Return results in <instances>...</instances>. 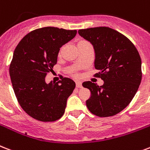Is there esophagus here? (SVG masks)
I'll return each mask as SVG.
<instances>
[{"mask_svg":"<svg viewBox=\"0 0 150 150\" xmlns=\"http://www.w3.org/2000/svg\"><path fill=\"white\" fill-rule=\"evenodd\" d=\"M76 87L77 88H82V83H80V82H76Z\"/></svg>","mask_w":150,"mask_h":150,"instance_id":"esophagus-1","label":"esophagus"}]
</instances>
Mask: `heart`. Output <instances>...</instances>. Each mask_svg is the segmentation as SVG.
<instances>
[{"label": "heart", "mask_w": 150, "mask_h": 150, "mask_svg": "<svg viewBox=\"0 0 150 150\" xmlns=\"http://www.w3.org/2000/svg\"><path fill=\"white\" fill-rule=\"evenodd\" d=\"M83 42H84V41H82V42H80L79 43H83ZM60 54H61V50H60V52H59V55H60ZM72 74L74 75H75V76H78V75H79V74H78V73L76 72V71H73Z\"/></svg>", "instance_id": "obj_1"}]
</instances>
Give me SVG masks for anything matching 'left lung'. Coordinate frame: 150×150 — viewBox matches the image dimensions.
Here are the masks:
<instances>
[{
    "mask_svg": "<svg viewBox=\"0 0 150 150\" xmlns=\"http://www.w3.org/2000/svg\"><path fill=\"white\" fill-rule=\"evenodd\" d=\"M79 34L93 45L94 76L104 81L99 86L90 81L83 86L90 90L86 106L100 117L116 115L128 105L142 81V60L134 45L117 30L107 27L79 30Z\"/></svg>",
    "mask_w": 150,
    "mask_h": 150,
    "instance_id": "left-lung-1",
    "label": "left lung"
}]
</instances>
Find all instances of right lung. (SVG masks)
<instances>
[{"mask_svg": "<svg viewBox=\"0 0 150 150\" xmlns=\"http://www.w3.org/2000/svg\"><path fill=\"white\" fill-rule=\"evenodd\" d=\"M76 33V30L42 27L28 33L17 45L9 74L18 102L32 118L53 122L64 115L75 82L63 78L47 84L45 77L57 64L60 48L74 38Z\"/></svg>", "mask_w": 150, "mask_h": 150, "instance_id": "right-lung-1", "label": "right lung"}]
</instances>
